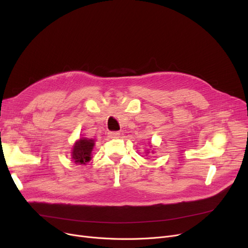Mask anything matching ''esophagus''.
I'll use <instances>...</instances> for the list:
<instances>
[{"instance_id": "obj_1", "label": "esophagus", "mask_w": 248, "mask_h": 248, "mask_svg": "<svg viewBox=\"0 0 248 248\" xmlns=\"http://www.w3.org/2000/svg\"><path fill=\"white\" fill-rule=\"evenodd\" d=\"M108 138H110V139H115V138H117L120 136V133L119 132H109L108 134Z\"/></svg>"}]
</instances>
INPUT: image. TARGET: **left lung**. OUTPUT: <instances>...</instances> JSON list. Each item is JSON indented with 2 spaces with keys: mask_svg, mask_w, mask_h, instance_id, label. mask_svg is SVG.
<instances>
[{
  "mask_svg": "<svg viewBox=\"0 0 248 248\" xmlns=\"http://www.w3.org/2000/svg\"><path fill=\"white\" fill-rule=\"evenodd\" d=\"M147 153H148V152H147Z\"/></svg>",
  "mask_w": 248,
  "mask_h": 248,
  "instance_id": "obj_1",
  "label": "left lung"
}]
</instances>
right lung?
<instances>
[{
    "label": "right lung",
    "instance_id": "add662e5",
    "mask_svg": "<svg viewBox=\"0 0 248 248\" xmlns=\"http://www.w3.org/2000/svg\"><path fill=\"white\" fill-rule=\"evenodd\" d=\"M94 147V140L80 138L72 149V160L75 164L85 165L91 160V152Z\"/></svg>",
    "mask_w": 248,
    "mask_h": 248
}]
</instances>
